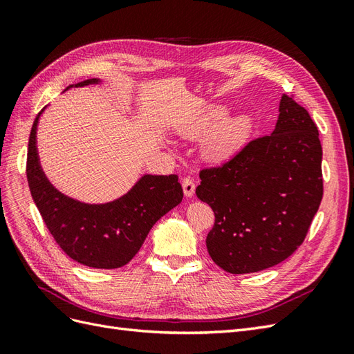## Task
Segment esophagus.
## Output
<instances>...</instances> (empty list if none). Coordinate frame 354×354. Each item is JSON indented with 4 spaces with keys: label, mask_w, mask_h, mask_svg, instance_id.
I'll use <instances>...</instances> for the list:
<instances>
[{
    "label": "esophagus",
    "mask_w": 354,
    "mask_h": 354,
    "mask_svg": "<svg viewBox=\"0 0 354 354\" xmlns=\"http://www.w3.org/2000/svg\"><path fill=\"white\" fill-rule=\"evenodd\" d=\"M181 186H183V192L186 198H190L194 196L195 194V181L192 177H185L183 180H181Z\"/></svg>",
    "instance_id": "obj_1"
}]
</instances>
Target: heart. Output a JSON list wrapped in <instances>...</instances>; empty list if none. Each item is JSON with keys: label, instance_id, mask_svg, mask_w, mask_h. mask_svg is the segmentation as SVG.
Segmentation results:
<instances>
[{"label": "heart", "instance_id": "b5f03b06", "mask_svg": "<svg viewBox=\"0 0 354 354\" xmlns=\"http://www.w3.org/2000/svg\"><path fill=\"white\" fill-rule=\"evenodd\" d=\"M226 116L224 109H212L207 122L201 127V130H209L217 124L221 122L223 118ZM251 122L246 116H236L232 120L221 124L218 130L214 133V136L208 142V153L212 158L224 159L233 155L245 142L246 136L250 133Z\"/></svg>", "mask_w": 354, "mask_h": 354}]
</instances>
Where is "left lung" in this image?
I'll use <instances>...</instances> for the list:
<instances>
[{
  "label": "left lung",
  "instance_id": "left-lung-1",
  "mask_svg": "<svg viewBox=\"0 0 354 354\" xmlns=\"http://www.w3.org/2000/svg\"><path fill=\"white\" fill-rule=\"evenodd\" d=\"M196 196L216 221L212 261L233 274L269 269L303 243L324 196L322 145L312 116L283 94L272 134L254 138L227 162L203 168Z\"/></svg>",
  "mask_w": 354,
  "mask_h": 354
}]
</instances>
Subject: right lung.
Listing matches in <instances>:
<instances>
[{
  "label": "right lung",
  "instance_id": "add662e5",
  "mask_svg": "<svg viewBox=\"0 0 354 354\" xmlns=\"http://www.w3.org/2000/svg\"><path fill=\"white\" fill-rule=\"evenodd\" d=\"M91 78L71 87L97 84ZM44 111V109H42ZM32 125L26 176L32 199L51 236L72 260L93 269H118L133 260L153 224L183 199L176 174L143 176L133 189L108 203H84L53 186L42 171L37 151V127Z\"/></svg>",
  "mask_w": 354,
  "mask_h": 354
}]
</instances>
